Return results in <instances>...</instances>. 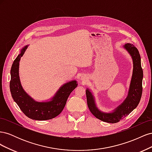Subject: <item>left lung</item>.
<instances>
[{
    "instance_id": "8db88e82",
    "label": "left lung",
    "mask_w": 152,
    "mask_h": 152,
    "mask_svg": "<svg viewBox=\"0 0 152 152\" xmlns=\"http://www.w3.org/2000/svg\"><path fill=\"white\" fill-rule=\"evenodd\" d=\"M124 48L130 54L133 61L132 76L126 99L112 112L105 113L100 111L96 107L94 97L90 90L87 89L86 91L87 106L91 112L94 117L105 122L114 124L121 121L137 107L141 98L143 72L141 65L140 54L137 49L131 44H126Z\"/></svg>"
}]
</instances>
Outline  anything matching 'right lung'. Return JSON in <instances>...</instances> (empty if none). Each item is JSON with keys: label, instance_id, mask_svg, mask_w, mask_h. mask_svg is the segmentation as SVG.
I'll return each mask as SVG.
<instances>
[{"label": "right lung", "instance_id": "obj_1", "mask_svg": "<svg viewBox=\"0 0 152 152\" xmlns=\"http://www.w3.org/2000/svg\"><path fill=\"white\" fill-rule=\"evenodd\" d=\"M28 45L21 50V53L14 61L11 69L10 91L14 101L26 117L37 121H46L57 117L63 111L67 99L77 87L76 80L63 84L49 102H36L23 89L19 77V65L21 58Z\"/></svg>", "mask_w": 152, "mask_h": 152}]
</instances>
